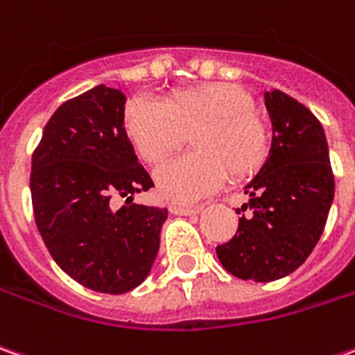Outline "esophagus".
<instances>
[{
    "instance_id": "34e87169",
    "label": "esophagus",
    "mask_w": 355,
    "mask_h": 355,
    "mask_svg": "<svg viewBox=\"0 0 355 355\" xmlns=\"http://www.w3.org/2000/svg\"><path fill=\"white\" fill-rule=\"evenodd\" d=\"M171 214L175 216H190V214H198L202 208L200 206H182V204H171L168 206Z\"/></svg>"
}]
</instances>
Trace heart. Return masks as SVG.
Listing matches in <instances>:
<instances>
[{
    "label": "heart",
    "mask_w": 355,
    "mask_h": 355,
    "mask_svg": "<svg viewBox=\"0 0 355 355\" xmlns=\"http://www.w3.org/2000/svg\"><path fill=\"white\" fill-rule=\"evenodd\" d=\"M123 129L141 159L163 163L190 135L194 153L159 166L155 182L171 202H192L220 189L227 178L257 173L267 157V128L253 100L230 82L175 90L163 104L133 98L123 112Z\"/></svg>",
    "instance_id": "heart-1"
}]
</instances>
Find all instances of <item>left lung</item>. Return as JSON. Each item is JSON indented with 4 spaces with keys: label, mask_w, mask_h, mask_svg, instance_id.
<instances>
[{
    "label": "left lung",
    "mask_w": 355,
    "mask_h": 355,
    "mask_svg": "<svg viewBox=\"0 0 355 355\" xmlns=\"http://www.w3.org/2000/svg\"><path fill=\"white\" fill-rule=\"evenodd\" d=\"M271 119V149L245 187L248 216L236 236L216 248L227 273L269 283L291 275L322 236L334 200L328 143L309 107L281 90L263 94ZM239 214V212H238Z\"/></svg>",
    "instance_id": "left-lung-1"
}]
</instances>
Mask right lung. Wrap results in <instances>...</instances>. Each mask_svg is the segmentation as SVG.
Instances as JSON below:
<instances>
[{"label": "right lung", "mask_w": 355, "mask_h": 355, "mask_svg": "<svg viewBox=\"0 0 355 355\" xmlns=\"http://www.w3.org/2000/svg\"><path fill=\"white\" fill-rule=\"evenodd\" d=\"M125 94L104 84L68 100L33 153L35 222L56 265L86 288L121 295L151 273L166 208L133 204L153 187L123 129ZM117 196L126 198L121 209Z\"/></svg>", "instance_id": "obj_1"}]
</instances>
